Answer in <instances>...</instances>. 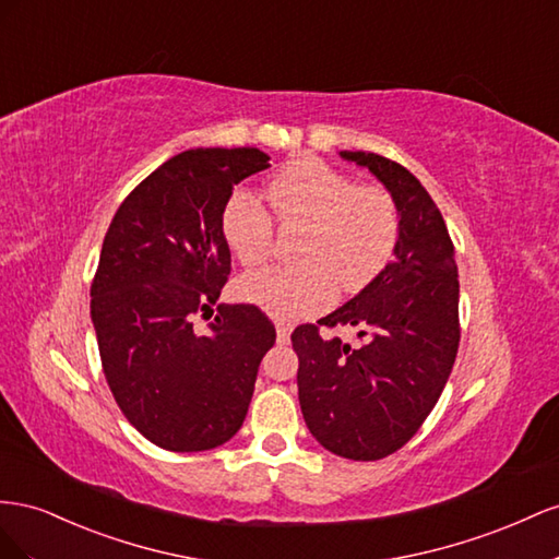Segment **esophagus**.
I'll return each mask as SVG.
<instances>
[{
  "mask_svg": "<svg viewBox=\"0 0 559 559\" xmlns=\"http://www.w3.org/2000/svg\"><path fill=\"white\" fill-rule=\"evenodd\" d=\"M276 340H278V344H288L290 342V323L276 321Z\"/></svg>",
  "mask_w": 559,
  "mask_h": 559,
  "instance_id": "1",
  "label": "esophagus"
}]
</instances>
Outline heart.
I'll use <instances>...</instances> for the list:
<instances>
[{
  "label": "heart",
  "instance_id": "heart-1",
  "mask_svg": "<svg viewBox=\"0 0 559 559\" xmlns=\"http://www.w3.org/2000/svg\"><path fill=\"white\" fill-rule=\"evenodd\" d=\"M283 225H305L297 266H266L238 278V295L278 318L323 311L337 295L370 285L397 243L401 215L384 187L356 185L346 173L316 158L295 162L266 187ZM219 231L241 264L266 260L274 225L264 205L238 189L219 215Z\"/></svg>",
  "mask_w": 559,
  "mask_h": 559
}]
</instances>
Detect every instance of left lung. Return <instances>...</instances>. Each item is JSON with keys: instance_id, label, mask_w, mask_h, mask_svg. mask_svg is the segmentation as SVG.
<instances>
[{"instance_id": "8db88e82", "label": "left lung", "mask_w": 559, "mask_h": 559, "mask_svg": "<svg viewBox=\"0 0 559 559\" xmlns=\"http://www.w3.org/2000/svg\"><path fill=\"white\" fill-rule=\"evenodd\" d=\"M389 189L401 215L393 260L318 325H354L362 346L293 332L299 407L332 454L377 461L417 433L448 384L459 348V269L433 199L401 164L372 152H340Z\"/></svg>"}]
</instances>
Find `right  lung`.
Here are the masks:
<instances>
[{"label": "right lung", "instance_id": "add662e5", "mask_svg": "<svg viewBox=\"0 0 559 559\" xmlns=\"http://www.w3.org/2000/svg\"><path fill=\"white\" fill-rule=\"evenodd\" d=\"M264 168L258 147L187 150L126 197L105 234L91 321L111 395L156 448L203 452L231 440L276 342L252 305H219L205 334L191 323L231 271L222 209Z\"/></svg>", "mask_w": 559, "mask_h": 559}]
</instances>
